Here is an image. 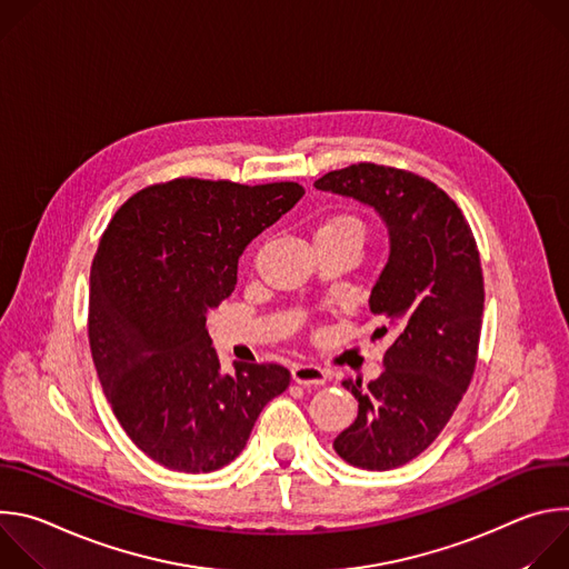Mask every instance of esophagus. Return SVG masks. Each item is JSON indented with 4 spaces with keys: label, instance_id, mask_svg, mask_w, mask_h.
<instances>
[{
    "label": "esophagus",
    "instance_id": "1",
    "mask_svg": "<svg viewBox=\"0 0 569 569\" xmlns=\"http://www.w3.org/2000/svg\"><path fill=\"white\" fill-rule=\"evenodd\" d=\"M290 376L297 385H303V387H317L327 382V371L315 365H295Z\"/></svg>",
    "mask_w": 569,
    "mask_h": 569
}]
</instances>
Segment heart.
Returning a JSON list of instances; mask_svg holds the SVG:
<instances>
[{
    "instance_id": "1",
    "label": "heart",
    "mask_w": 569,
    "mask_h": 569,
    "mask_svg": "<svg viewBox=\"0 0 569 569\" xmlns=\"http://www.w3.org/2000/svg\"><path fill=\"white\" fill-rule=\"evenodd\" d=\"M315 236H349L353 240H358L362 246V238H365V227L358 218L353 216H336V218H329L327 222H323Z\"/></svg>"
}]
</instances>
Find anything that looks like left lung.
<instances>
[{
    "label": "left lung",
    "instance_id": "1",
    "mask_svg": "<svg viewBox=\"0 0 569 569\" xmlns=\"http://www.w3.org/2000/svg\"><path fill=\"white\" fill-rule=\"evenodd\" d=\"M315 189L371 207L389 231L369 310L382 321L373 338L389 336L391 347L367 387L342 380L358 417L333 448L356 468H398L439 437L470 385L483 312L479 252L459 207L415 173L353 164Z\"/></svg>",
    "mask_w": 569,
    "mask_h": 569
}]
</instances>
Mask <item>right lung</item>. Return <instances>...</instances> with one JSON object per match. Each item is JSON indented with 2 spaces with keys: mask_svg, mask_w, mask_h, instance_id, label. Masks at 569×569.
I'll list each match as a JSON object with an SVG mask.
<instances>
[{
  "mask_svg": "<svg viewBox=\"0 0 569 569\" xmlns=\"http://www.w3.org/2000/svg\"><path fill=\"white\" fill-rule=\"evenodd\" d=\"M303 187L173 180L110 220L90 274V349L112 412L152 461L211 472L246 448L290 385L279 365L220 360L207 312L233 292L238 259Z\"/></svg>",
  "mask_w": 569,
  "mask_h": 569,
  "instance_id": "1",
  "label": "right lung"
}]
</instances>
